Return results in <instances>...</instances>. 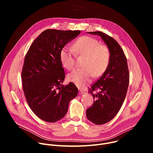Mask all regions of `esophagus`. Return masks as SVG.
Listing matches in <instances>:
<instances>
[{
	"label": "esophagus",
	"instance_id": "34e87169",
	"mask_svg": "<svg viewBox=\"0 0 153 153\" xmlns=\"http://www.w3.org/2000/svg\"><path fill=\"white\" fill-rule=\"evenodd\" d=\"M79 94H84L85 93V91L84 90H82V89H79Z\"/></svg>",
	"mask_w": 153,
	"mask_h": 153
}]
</instances>
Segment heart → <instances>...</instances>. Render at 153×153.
<instances>
[{
  "mask_svg": "<svg viewBox=\"0 0 153 153\" xmlns=\"http://www.w3.org/2000/svg\"><path fill=\"white\" fill-rule=\"evenodd\" d=\"M77 56H85L84 68L74 70L68 75L70 81L79 87H83L90 82L93 76H101L107 70L111 59V52L108 47L100 45L99 42L89 36H82L76 40L73 45ZM68 47H63L60 53L63 66L68 70L74 68L75 54Z\"/></svg>",
  "mask_w": 153,
  "mask_h": 153,
  "instance_id": "1",
  "label": "heart"
}]
</instances>
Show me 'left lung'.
I'll list each match as a JSON object with an SVG mask.
<instances>
[{
	"instance_id": "left-lung-1",
	"label": "left lung",
	"mask_w": 153,
	"mask_h": 153,
	"mask_svg": "<svg viewBox=\"0 0 153 153\" xmlns=\"http://www.w3.org/2000/svg\"><path fill=\"white\" fill-rule=\"evenodd\" d=\"M101 37L111 52L109 66L89 89L94 100L86 110V117L96 125H102L111 120L117 114L124 102L129 81L126 57L117 41L100 31L88 32ZM99 90L96 94L94 91Z\"/></svg>"
}]
</instances>
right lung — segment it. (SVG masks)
<instances>
[{
    "mask_svg": "<svg viewBox=\"0 0 153 153\" xmlns=\"http://www.w3.org/2000/svg\"><path fill=\"white\" fill-rule=\"evenodd\" d=\"M80 31L46 30L32 43L24 59L22 82L27 103L33 113L48 122L67 114L68 104L78 94L72 82L63 85L65 74L60 53Z\"/></svg>",
    "mask_w": 153,
    "mask_h": 153,
    "instance_id": "add662e5",
    "label": "right lung"
}]
</instances>
